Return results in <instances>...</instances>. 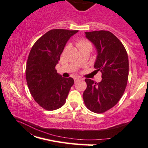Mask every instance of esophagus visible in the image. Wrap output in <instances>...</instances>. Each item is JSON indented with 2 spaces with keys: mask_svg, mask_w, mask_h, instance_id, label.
I'll return each instance as SVG.
<instances>
[{
  "mask_svg": "<svg viewBox=\"0 0 148 148\" xmlns=\"http://www.w3.org/2000/svg\"><path fill=\"white\" fill-rule=\"evenodd\" d=\"M80 80V77H75V78H74V81H75V83H77V81H79Z\"/></svg>",
  "mask_w": 148,
  "mask_h": 148,
  "instance_id": "obj_1",
  "label": "esophagus"
}]
</instances>
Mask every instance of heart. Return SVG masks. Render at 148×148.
I'll return each instance as SVG.
<instances>
[{
  "label": "heart",
  "mask_w": 148,
  "mask_h": 148,
  "mask_svg": "<svg viewBox=\"0 0 148 148\" xmlns=\"http://www.w3.org/2000/svg\"><path fill=\"white\" fill-rule=\"evenodd\" d=\"M77 46L78 47V48H81V47H85V46H88V47H90V48H92V45H91V44L88 41L85 40H82L78 41V42H77Z\"/></svg>",
  "instance_id": "heart-1"
}]
</instances>
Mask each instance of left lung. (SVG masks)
<instances>
[{"label":"left lung","instance_id":"8db88e82","mask_svg":"<svg viewBox=\"0 0 148 148\" xmlns=\"http://www.w3.org/2000/svg\"><path fill=\"white\" fill-rule=\"evenodd\" d=\"M85 34L96 49L94 68L102 73V80L97 83L85 79L83 100L90 110L103 113L115 106L124 93L128 79V57L122 42L110 31L96 30Z\"/></svg>","mask_w":148,"mask_h":148}]
</instances>
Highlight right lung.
<instances>
[{
  "label": "right lung",
  "mask_w": 148,
  "mask_h": 148,
  "mask_svg": "<svg viewBox=\"0 0 148 148\" xmlns=\"http://www.w3.org/2000/svg\"><path fill=\"white\" fill-rule=\"evenodd\" d=\"M77 30L53 29L38 39L30 50L26 64V81L36 103L48 110L61 108L74 80L58 73V63L67 42Z\"/></svg>",
  "instance_id": "right-lung-1"
}]
</instances>
